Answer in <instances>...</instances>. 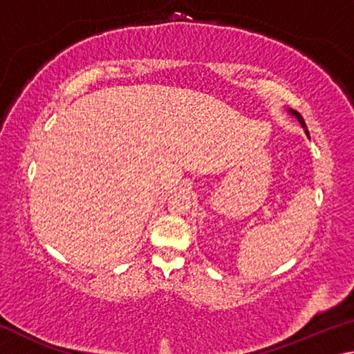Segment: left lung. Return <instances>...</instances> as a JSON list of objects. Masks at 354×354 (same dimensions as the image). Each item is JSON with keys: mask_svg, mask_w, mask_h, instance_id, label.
Listing matches in <instances>:
<instances>
[{"mask_svg": "<svg viewBox=\"0 0 354 354\" xmlns=\"http://www.w3.org/2000/svg\"><path fill=\"white\" fill-rule=\"evenodd\" d=\"M290 113H293V115H295V117L298 118V122H299V123H301V127L304 128V131H306V134H308V137H309V131H308V128H306V123H304V120H303V117H301V115H299V113H298L297 111H292V109H290Z\"/></svg>", "mask_w": 354, "mask_h": 354, "instance_id": "left-lung-1", "label": "left lung"}]
</instances>
